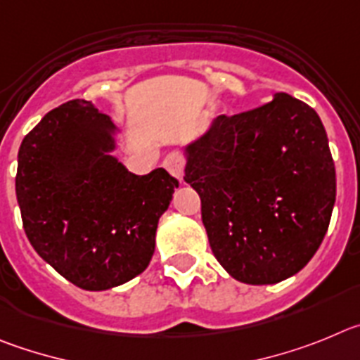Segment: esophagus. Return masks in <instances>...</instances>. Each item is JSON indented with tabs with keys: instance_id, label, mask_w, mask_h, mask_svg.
<instances>
[{
	"instance_id": "34e87169",
	"label": "esophagus",
	"mask_w": 360,
	"mask_h": 360,
	"mask_svg": "<svg viewBox=\"0 0 360 360\" xmlns=\"http://www.w3.org/2000/svg\"><path fill=\"white\" fill-rule=\"evenodd\" d=\"M163 167L167 168L170 176H174V177H176V179L183 181L184 167H186V161H184V158L181 156L179 152H170V154H168V156L165 158Z\"/></svg>"
}]
</instances>
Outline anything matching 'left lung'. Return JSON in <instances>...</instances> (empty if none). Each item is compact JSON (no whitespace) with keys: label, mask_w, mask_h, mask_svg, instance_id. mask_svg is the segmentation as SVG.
<instances>
[{"label":"left lung","mask_w":360,"mask_h":360,"mask_svg":"<svg viewBox=\"0 0 360 360\" xmlns=\"http://www.w3.org/2000/svg\"><path fill=\"white\" fill-rule=\"evenodd\" d=\"M184 156V181L229 276L271 285L309 264L335 202L328 138L310 105L276 93L262 108L217 116Z\"/></svg>","instance_id":"obj_1"}]
</instances>
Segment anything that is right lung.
<instances>
[{"label":"right lung","mask_w":360,"mask_h":360,"mask_svg":"<svg viewBox=\"0 0 360 360\" xmlns=\"http://www.w3.org/2000/svg\"><path fill=\"white\" fill-rule=\"evenodd\" d=\"M118 127L87 100L48 112L22 140L15 195L22 228L46 264L84 290L141 274L179 183L165 168L129 172L111 152Z\"/></svg>","instance_id":"add662e5"}]
</instances>
